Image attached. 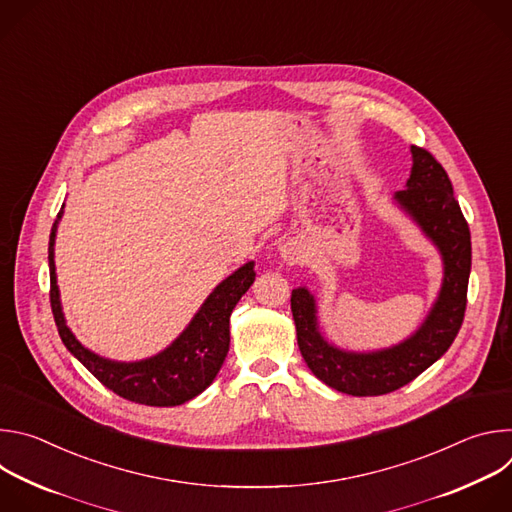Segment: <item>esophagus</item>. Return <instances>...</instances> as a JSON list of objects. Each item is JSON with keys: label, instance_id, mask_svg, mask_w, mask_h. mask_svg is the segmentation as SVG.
Returning <instances> with one entry per match:
<instances>
[{"label": "esophagus", "instance_id": "34e87169", "mask_svg": "<svg viewBox=\"0 0 512 512\" xmlns=\"http://www.w3.org/2000/svg\"><path fill=\"white\" fill-rule=\"evenodd\" d=\"M279 253H281V259L287 263V265H298L302 259H304V247L302 243L298 241H287L279 247Z\"/></svg>", "mask_w": 512, "mask_h": 512}]
</instances>
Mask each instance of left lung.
I'll return each instance as SVG.
<instances>
[{"label":"left lung","instance_id":"left-lung-1","mask_svg":"<svg viewBox=\"0 0 512 512\" xmlns=\"http://www.w3.org/2000/svg\"><path fill=\"white\" fill-rule=\"evenodd\" d=\"M411 154V176L407 188L395 194V202L440 249L444 261L440 296L419 330L385 350H340L320 334L316 300L310 291L306 287L291 291V314L306 364L322 383L346 395L375 397L411 383L444 356L464 322L472 267L470 229L442 164L417 145H411Z\"/></svg>","mask_w":512,"mask_h":512}]
</instances>
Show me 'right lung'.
Instances as JSON below:
<instances>
[{"instance_id": "add662e5", "label": "right lung", "mask_w": 512, "mask_h": 512, "mask_svg": "<svg viewBox=\"0 0 512 512\" xmlns=\"http://www.w3.org/2000/svg\"><path fill=\"white\" fill-rule=\"evenodd\" d=\"M60 214L62 210L52 225L48 243L50 306L58 334L68 352L79 358L83 367L107 389L139 405L174 407L200 395L214 381L227 358L231 344V312L255 281V263H245L223 283H218L188 328L160 354L137 362L109 360L85 348L64 322L54 271V237Z\"/></svg>"}]
</instances>
